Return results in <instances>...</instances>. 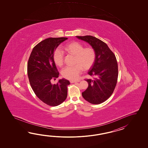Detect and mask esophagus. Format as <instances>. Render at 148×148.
<instances>
[{"label":"esophagus","instance_id":"1","mask_svg":"<svg viewBox=\"0 0 148 148\" xmlns=\"http://www.w3.org/2000/svg\"><path fill=\"white\" fill-rule=\"evenodd\" d=\"M80 82L79 80H71L70 81V83H75V82Z\"/></svg>","mask_w":148,"mask_h":148}]
</instances>
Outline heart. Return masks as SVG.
Instances as JSON below:
<instances>
[{
	"label": "heart",
	"mask_w": 148,
	"mask_h": 148,
	"mask_svg": "<svg viewBox=\"0 0 148 148\" xmlns=\"http://www.w3.org/2000/svg\"><path fill=\"white\" fill-rule=\"evenodd\" d=\"M64 50L70 54L75 56L73 66H67L61 71V75L65 78L75 79L78 77L82 71V68L87 70L91 68L96 58V52L91 46L84 47L81 43L74 41L66 44L63 47ZM53 59L56 64L62 66L64 63V54L60 49L54 51Z\"/></svg>",
	"instance_id": "1"
}]
</instances>
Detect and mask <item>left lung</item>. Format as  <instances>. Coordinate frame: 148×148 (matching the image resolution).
<instances>
[{"label":"left lung","mask_w":148,"mask_h":148,"mask_svg":"<svg viewBox=\"0 0 148 148\" xmlns=\"http://www.w3.org/2000/svg\"><path fill=\"white\" fill-rule=\"evenodd\" d=\"M76 37L88 43L96 52L95 61L88 73L95 78L86 80L88 87L82 92V96L91 104H101L110 97L116 87L118 78L116 58L107 44L97 38L90 35Z\"/></svg>","instance_id":"left-lung-1"}]
</instances>
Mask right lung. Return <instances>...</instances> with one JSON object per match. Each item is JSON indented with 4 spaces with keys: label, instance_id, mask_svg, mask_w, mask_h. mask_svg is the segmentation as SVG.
<instances>
[{
    "label": "right lung",
    "instance_id": "add662e5",
    "mask_svg": "<svg viewBox=\"0 0 148 148\" xmlns=\"http://www.w3.org/2000/svg\"><path fill=\"white\" fill-rule=\"evenodd\" d=\"M66 38H50L41 41L33 49L28 59L27 75L33 90L41 101L51 106L62 103L67 97L69 80L59 79L52 84L51 79L59 77L53 54Z\"/></svg>",
    "mask_w": 148,
    "mask_h": 148
}]
</instances>
